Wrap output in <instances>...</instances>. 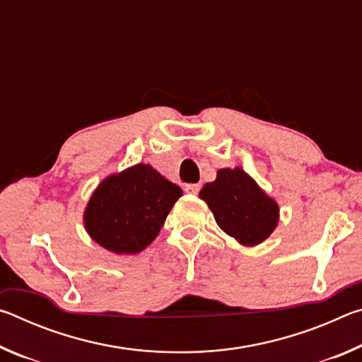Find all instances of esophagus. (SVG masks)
<instances>
[{"mask_svg": "<svg viewBox=\"0 0 362 362\" xmlns=\"http://www.w3.org/2000/svg\"><path fill=\"white\" fill-rule=\"evenodd\" d=\"M201 189L199 183H187L185 185V192L192 193V194H198V192Z\"/></svg>", "mask_w": 362, "mask_h": 362, "instance_id": "1", "label": "esophagus"}]
</instances>
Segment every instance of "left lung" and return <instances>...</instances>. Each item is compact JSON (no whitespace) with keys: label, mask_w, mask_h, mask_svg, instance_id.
Returning a JSON list of instances; mask_svg holds the SVG:
<instances>
[{"label":"left lung","mask_w":362,"mask_h":362,"mask_svg":"<svg viewBox=\"0 0 362 362\" xmlns=\"http://www.w3.org/2000/svg\"><path fill=\"white\" fill-rule=\"evenodd\" d=\"M217 225L243 246H257L272 235L279 220L276 201L269 198L241 168L218 169L217 179L201 188Z\"/></svg>","instance_id":"8db88e82"}]
</instances>
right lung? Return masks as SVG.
Listing matches in <instances>:
<instances>
[{
	"mask_svg": "<svg viewBox=\"0 0 362 362\" xmlns=\"http://www.w3.org/2000/svg\"><path fill=\"white\" fill-rule=\"evenodd\" d=\"M180 196V187L139 163L100 182L84 211V228L107 250L139 254L155 241Z\"/></svg>",
	"mask_w": 362,
	"mask_h": 362,
	"instance_id": "obj_1",
	"label": "right lung"
}]
</instances>
